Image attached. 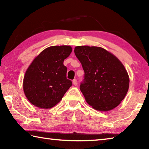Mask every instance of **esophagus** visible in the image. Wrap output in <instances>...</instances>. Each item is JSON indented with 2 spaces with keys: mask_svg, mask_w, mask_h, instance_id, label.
Wrapping results in <instances>:
<instances>
[{
  "mask_svg": "<svg viewBox=\"0 0 149 149\" xmlns=\"http://www.w3.org/2000/svg\"><path fill=\"white\" fill-rule=\"evenodd\" d=\"M72 83H73V85H77V79H74V80H73V81H72Z\"/></svg>",
  "mask_w": 149,
  "mask_h": 149,
  "instance_id": "esophagus-1",
  "label": "esophagus"
}]
</instances>
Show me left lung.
<instances>
[{"instance_id": "8db88e82", "label": "left lung", "mask_w": 149, "mask_h": 149, "mask_svg": "<svg viewBox=\"0 0 149 149\" xmlns=\"http://www.w3.org/2000/svg\"><path fill=\"white\" fill-rule=\"evenodd\" d=\"M74 52L85 72L80 90L87 104L103 112L118 107L130 85L129 75L122 63L99 47L77 46Z\"/></svg>"}]
</instances>
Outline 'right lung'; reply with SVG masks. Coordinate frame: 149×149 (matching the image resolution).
Returning <instances> with one entry per match:
<instances>
[{
  "label": "right lung",
  "instance_id": "right-lung-1",
  "mask_svg": "<svg viewBox=\"0 0 149 149\" xmlns=\"http://www.w3.org/2000/svg\"><path fill=\"white\" fill-rule=\"evenodd\" d=\"M72 51V48L67 45L49 47L29 65L24 77L23 89L27 100L35 107L52 108L72 86L64 65V60Z\"/></svg>",
  "mask_w": 149,
  "mask_h": 149
}]
</instances>
